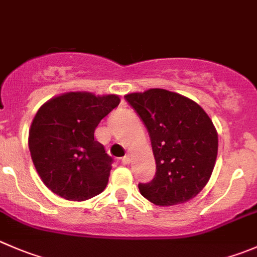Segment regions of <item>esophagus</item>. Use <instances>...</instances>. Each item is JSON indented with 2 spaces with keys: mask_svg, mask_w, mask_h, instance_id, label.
Returning <instances> with one entry per match:
<instances>
[{
  "mask_svg": "<svg viewBox=\"0 0 257 257\" xmlns=\"http://www.w3.org/2000/svg\"><path fill=\"white\" fill-rule=\"evenodd\" d=\"M121 162H123V164H129V163H131V158H129L128 156H125V157H123V158H121Z\"/></svg>",
  "mask_w": 257,
  "mask_h": 257,
  "instance_id": "esophagus-1",
  "label": "esophagus"
}]
</instances>
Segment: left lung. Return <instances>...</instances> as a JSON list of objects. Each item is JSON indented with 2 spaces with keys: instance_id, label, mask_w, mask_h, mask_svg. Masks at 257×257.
Returning <instances> with one entry per match:
<instances>
[{
  "instance_id": "obj_1",
  "label": "left lung",
  "mask_w": 257,
  "mask_h": 257,
  "mask_svg": "<svg viewBox=\"0 0 257 257\" xmlns=\"http://www.w3.org/2000/svg\"><path fill=\"white\" fill-rule=\"evenodd\" d=\"M148 129L157 164L154 178L139 183L142 196L157 206L192 200L210 181L218 137L210 116L196 101L166 89L125 95Z\"/></svg>"
}]
</instances>
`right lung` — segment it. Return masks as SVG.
I'll return each mask as SVG.
<instances>
[{"label": "right lung", "mask_w": 257, "mask_h": 257, "mask_svg": "<svg viewBox=\"0 0 257 257\" xmlns=\"http://www.w3.org/2000/svg\"><path fill=\"white\" fill-rule=\"evenodd\" d=\"M115 94L70 91L37 110L29 132L32 162L45 186L68 201H85L105 189L113 159L94 132L119 105Z\"/></svg>", "instance_id": "1"}]
</instances>
